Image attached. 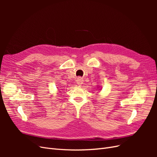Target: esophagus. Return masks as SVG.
Here are the masks:
<instances>
[{"instance_id": "34e87169", "label": "esophagus", "mask_w": 157, "mask_h": 157, "mask_svg": "<svg viewBox=\"0 0 157 157\" xmlns=\"http://www.w3.org/2000/svg\"><path fill=\"white\" fill-rule=\"evenodd\" d=\"M82 78H80V77H78L77 78V84H81L82 83Z\"/></svg>"}]
</instances>
